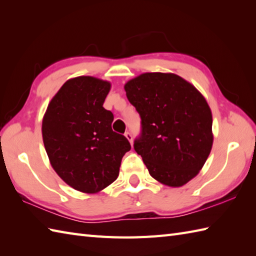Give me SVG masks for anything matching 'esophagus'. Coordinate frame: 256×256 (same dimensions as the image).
<instances>
[{"instance_id":"obj_1","label":"esophagus","mask_w":256,"mask_h":256,"mask_svg":"<svg viewBox=\"0 0 256 256\" xmlns=\"http://www.w3.org/2000/svg\"><path fill=\"white\" fill-rule=\"evenodd\" d=\"M125 136H126V138L130 140V143L132 144V140H133V136H132V134L130 133V132H125Z\"/></svg>"}]
</instances>
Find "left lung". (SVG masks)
Returning a JSON list of instances; mask_svg holds the SVG:
<instances>
[{
    "label": "left lung",
    "instance_id": "1",
    "mask_svg": "<svg viewBox=\"0 0 256 256\" xmlns=\"http://www.w3.org/2000/svg\"><path fill=\"white\" fill-rule=\"evenodd\" d=\"M124 89L140 116L134 150L150 175L170 187L187 184L198 175L214 143L212 114L204 96L175 74H142Z\"/></svg>",
    "mask_w": 256,
    "mask_h": 256
}]
</instances>
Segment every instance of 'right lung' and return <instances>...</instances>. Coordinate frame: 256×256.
<instances>
[{
	"mask_svg": "<svg viewBox=\"0 0 256 256\" xmlns=\"http://www.w3.org/2000/svg\"><path fill=\"white\" fill-rule=\"evenodd\" d=\"M111 84L89 76L66 81L42 118V133L50 164L76 190L94 194L118 176L128 138L113 132V113L103 108Z\"/></svg>",
	"mask_w": 256,
	"mask_h": 256,
	"instance_id": "right-lung-1",
	"label": "right lung"
}]
</instances>
